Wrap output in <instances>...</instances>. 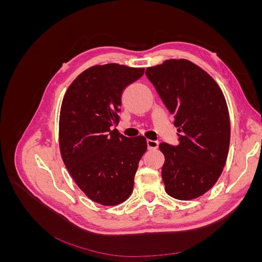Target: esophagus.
Wrapping results in <instances>:
<instances>
[{
    "label": "esophagus",
    "instance_id": "34e87169",
    "mask_svg": "<svg viewBox=\"0 0 262 262\" xmlns=\"http://www.w3.org/2000/svg\"><path fill=\"white\" fill-rule=\"evenodd\" d=\"M146 144L148 149H155L158 147V142L153 141V140H146Z\"/></svg>",
    "mask_w": 262,
    "mask_h": 262
}]
</instances>
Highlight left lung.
<instances>
[{
	"mask_svg": "<svg viewBox=\"0 0 262 262\" xmlns=\"http://www.w3.org/2000/svg\"><path fill=\"white\" fill-rule=\"evenodd\" d=\"M145 74L175 118L179 137L176 146L160 144L166 192L178 200L195 199L214 186L226 163L231 123L223 92L185 59L166 60Z\"/></svg>",
	"mask_w": 262,
	"mask_h": 262,
	"instance_id": "obj_1",
	"label": "left lung"
}]
</instances>
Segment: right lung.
Returning a JSON list of instances; mask_svg holds the SVG:
<instances>
[{"label": "right lung", "mask_w": 262, "mask_h": 262, "mask_svg": "<svg viewBox=\"0 0 262 262\" xmlns=\"http://www.w3.org/2000/svg\"><path fill=\"white\" fill-rule=\"evenodd\" d=\"M144 69L118 63L94 66L69 86L63 97L59 144L63 163L82 191L94 202L117 205L131 195L146 139L126 138L119 123L121 95Z\"/></svg>", "instance_id": "add662e5"}]
</instances>
